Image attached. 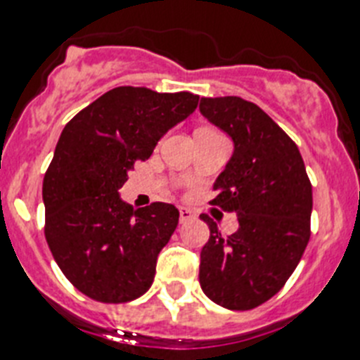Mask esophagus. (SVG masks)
<instances>
[{
	"mask_svg": "<svg viewBox=\"0 0 360 360\" xmlns=\"http://www.w3.org/2000/svg\"><path fill=\"white\" fill-rule=\"evenodd\" d=\"M195 219V214H193L190 208H184V206H181L179 208V221L181 223H190V221H193Z\"/></svg>",
	"mask_w": 360,
	"mask_h": 360,
	"instance_id": "1",
	"label": "esophagus"
}]
</instances>
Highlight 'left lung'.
Listing matches in <instances>:
<instances>
[{"label":"left lung","instance_id":"1","mask_svg":"<svg viewBox=\"0 0 360 360\" xmlns=\"http://www.w3.org/2000/svg\"><path fill=\"white\" fill-rule=\"evenodd\" d=\"M206 120L232 137L233 154L214 183L210 205L233 212L239 228L224 236L206 214L199 283L228 310H252L288 281L310 240L311 183L295 143L255 103L237 96L201 98Z\"/></svg>","mask_w":360,"mask_h":360}]
</instances>
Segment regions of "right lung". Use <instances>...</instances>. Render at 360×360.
<instances>
[{
	"instance_id": "1",
	"label": "right lung",
	"mask_w": 360,
	"mask_h": 360,
	"mask_svg": "<svg viewBox=\"0 0 360 360\" xmlns=\"http://www.w3.org/2000/svg\"><path fill=\"white\" fill-rule=\"evenodd\" d=\"M198 103L190 92L117 86L74 115L59 136L43 179L45 237L65 277L94 301H134L154 283L179 210L168 202L134 210L120 188Z\"/></svg>"
}]
</instances>
